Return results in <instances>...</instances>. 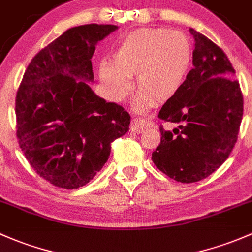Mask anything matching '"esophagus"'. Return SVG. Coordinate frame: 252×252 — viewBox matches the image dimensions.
I'll list each match as a JSON object with an SVG mask.
<instances>
[{
	"label": "esophagus",
	"instance_id": "esophagus-1",
	"mask_svg": "<svg viewBox=\"0 0 252 252\" xmlns=\"http://www.w3.org/2000/svg\"><path fill=\"white\" fill-rule=\"evenodd\" d=\"M151 126H152V122L148 121L146 118H133L131 119L130 129L131 131H134V133L140 134Z\"/></svg>",
	"mask_w": 252,
	"mask_h": 252
}]
</instances>
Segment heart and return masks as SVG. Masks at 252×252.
<instances>
[{
  "mask_svg": "<svg viewBox=\"0 0 252 252\" xmlns=\"http://www.w3.org/2000/svg\"><path fill=\"white\" fill-rule=\"evenodd\" d=\"M192 47L184 32L166 28H142L126 36L112 57L102 60L99 76L106 94L123 100L130 92L129 78L134 77L137 110L164 104L179 93L186 78Z\"/></svg>",
  "mask_w": 252,
  "mask_h": 252,
  "instance_id": "obj_1",
  "label": "heart"
}]
</instances>
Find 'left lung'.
<instances>
[{
	"label": "left lung",
	"mask_w": 252,
	"mask_h": 252,
	"mask_svg": "<svg viewBox=\"0 0 252 252\" xmlns=\"http://www.w3.org/2000/svg\"><path fill=\"white\" fill-rule=\"evenodd\" d=\"M195 41L193 66L179 93L159 111L173 130L160 126V144L152 153L158 169L182 184L205 179L231 155L243 118V94L224 52L189 29Z\"/></svg>",
	"instance_id": "obj_1"
}]
</instances>
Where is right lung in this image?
I'll return each instance as SVG.
<instances>
[{
    "label": "right lung",
    "instance_id": "obj_1",
    "mask_svg": "<svg viewBox=\"0 0 252 252\" xmlns=\"http://www.w3.org/2000/svg\"><path fill=\"white\" fill-rule=\"evenodd\" d=\"M116 25L76 26L29 63L15 96L17 139L26 160L53 186L88 184L108 159L111 144L128 133L130 116L94 94L92 57Z\"/></svg>",
    "mask_w": 252,
    "mask_h": 252
}]
</instances>
